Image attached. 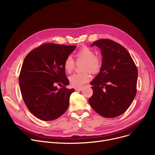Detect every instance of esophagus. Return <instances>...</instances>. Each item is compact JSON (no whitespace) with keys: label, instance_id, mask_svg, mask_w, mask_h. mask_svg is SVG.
Segmentation results:
<instances>
[{"label":"esophagus","instance_id":"esophagus-1","mask_svg":"<svg viewBox=\"0 0 155 155\" xmlns=\"http://www.w3.org/2000/svg\"><path fill=\"white\" fill-rule=\"evenodd\" d=\"M75 89L76 91H82L83 88L82 87H79V88H75Z\"/></svg>","mask_w":155,"mask_h":155}]
</instances>
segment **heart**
<instances>
[{
	"label": "heart",
	"instance_id": "heart-1",
	"mask_svg": "<svg viewBox=\"0 0 155 155\" xmlns=\"http://www.w3.org/2000/svg\"><path fill=\"white\" fill-rule=\"evenodd\" d=\"M75 56L77 59L84 61L82 69L84 71L73 74L69 77V81L72 87L79 88L91 80L90 71L93 74H96L101 71L102 63L100 57L95 55V51L92 49L85 46L80 48ZM74 60L72 57L68 56L63 63L65 71L70 73L74 68Z\"/></svg>",
	"mask_w": 155,
	"mask_h": 155
}]
</instances>
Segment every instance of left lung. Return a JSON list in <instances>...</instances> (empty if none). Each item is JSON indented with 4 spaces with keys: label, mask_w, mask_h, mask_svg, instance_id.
Wrapping results in <instances>:
<instances>
[{
    "label": "left lung",
    "mask_w": 155,
    "mask_h": 155,
    "mask_svg": "<svg viewBox=\"0 0 155 155\" xmlns=\"http://www.w3.org/2000/svg\"><path fill=\"white\" fill-rule=\"evenodd\" d=\"M94 45L101 49L102 64L91 83L93 95L88 102L99 115L114 118L123 114L134 99L137 69L131 55L120 44L102 39L91 46Z\"/></svg>",
    "instance_id": "8db88e82"
}]
</instances>
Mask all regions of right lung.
Listing matches in <instances>:
<instances>
[{
  "label": "right lung",
  "instance_id": "right-lung-1",
  "mask_svg": "<svg viewBox=\"0 0 155 155\" xmlns=\"http://www.w3.org/2000/svg\"><path fill=\"white\" fill-rule=\"evenodd\" d=\"M76 46L45 43L24 59L19 77L20 90L28 109L37 118L53 120L67 110L75 90L66 87L69 81L63 63ZM56 84L64 86L58 89Z\"/></svg>",
  "mask_w": 155,
  "mask_h": 155
}]
</instances>
